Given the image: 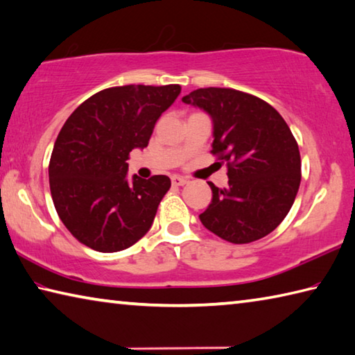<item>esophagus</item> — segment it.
I'll use <instances>...</instances> for the list:
<instances>
[{
    "mask_svg": "<svg viewBox=\"0 0 355 355\" xmlns=\"http://www.w3.org/2000/svg\"><path fill=\"white\" fill-rule=\"evenodd\" d=\"M171 182H172V184H173V186H184L186 183H188V180L183 178V177L173 175V177L171 178Z\"/></svg>",
    "mask_w": 355,
    "mask_h": 355,
    "instance_id": "1",
    "label": "esophagus"
}]
</instances>
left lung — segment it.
<instances>
[{"label":"left lung","instance_id":"8db88e82","mask_svg":"<svg viewBox=\"0 0 355 355\" xmlns=\"http://www.w3.org/2000/svg\"><path fill=\"white\" fill-rule=\"evenodd\" d=\"M211 116V153L227 164L228 186L208 183L212 200L200 220L231 243L262 239L288 214L301 183L298 143L266 101L233 88H198L184 96Z\"/></svg>","mask_w":355,"mask_h":355}]
</instances>
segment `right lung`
I'll use <instances>...</instances> for the list:
<instances>
[{"instance_id":"right-lung-1","label":"right lung","mask_w":355,"mask_h":355,"mask_svg":"<svg viewBox=\"0 0 355 355\" xmlns=\"http://www.w3.org/2000/svg\"><path fill=\"white\" fill-rule=\"evenodd\" d=\"M180 92L177 83L105 88L63 124L49 159V188L60 220L80 243L114 253L150 230L171 180H128L127 159L133 149L147 147Z\"/></svg>"}]
</instances>
